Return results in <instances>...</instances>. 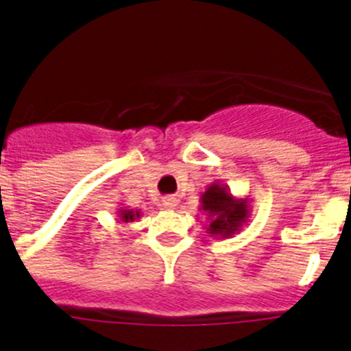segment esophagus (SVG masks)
<instances>
[{"label": "esophagus", "mask_w": 351, "mask_h": 351, "mask_svg": "<svg viewBox=\"0 0 351 351\" xmlns=\"http://www.w3.org/2000/svg\"><path fill=\"white\" fill-rule=\"evenodd\" d=\"M176 206H178V198L176 197L163 198V207H165V209H173Z\"/></svg>", "instance_id": "1"}]
</instances>
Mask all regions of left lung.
Masks as SVG:
<instances>
[{
    "label": "left lung",
    "instance_id": "1",
    "mask_svg": "<svg viewBox=\"0 0 351 351\" xmlns=\"http://www.w3.org/2000/svg\"><path fill=\"white\" fill-rule=\"evenodd\" d=\"M206 216V228L210 237L226 239L243 230L250 221L251 202L247 197H235L221 181H214L200 193V209Z\"/></svg>",
    "mask_w": 351,
    "mask_h": 351
}]
</instances>
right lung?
<instances>
[{"mask_svg":"<svg viewBox=\"0 0 351 351\" xmlns=\"http://www.w3.org/2000/svg\"><path fill=\"white\" fill-rule=\"evenodd\" d=\"M117 223H132L135 221V219H138L142 216L141 209L135 210V209H128V207H121V209H117Z\"/></svg>","mask_w":351,"mask_h":351,"instance_id":"obj_1","label":"right lung"}]
</instances>
